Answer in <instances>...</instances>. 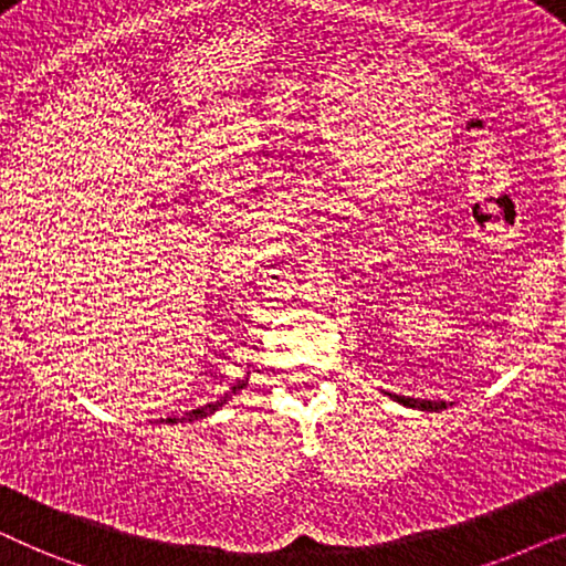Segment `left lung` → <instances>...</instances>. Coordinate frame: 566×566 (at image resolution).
Wrapping results in <instances>:
<instances>
[{
    "label": "left lung",
    "instance_id": "8db88e82",
    "mask_svg": "<svg viewBox=\"0 0 566 566\" xmlns=\"http://www.w3.org/2000/svg\"><path fill=\"white\" fill-rule=\"evenodd\" d=\"M401 401L405 407H417V409H443L446 401H424V399H409V397H394Z\"/></svg>",
    "mask_w": 566,
    "mask_h": 566
}]
</instances>
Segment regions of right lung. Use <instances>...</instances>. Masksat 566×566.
Masks as SVG:
<instances>
[{
	"label": "right lung",
	"instance_id": "obj_1",
	"mask_svg": "<svg viewBox=\"0 0 566 566\" xmlns=\"http://www.w3.org/2000/svg\"><path fill=\"white\" fill-rule=\"evenodd\" d=\"M242 386H247V381H239V384H234V386H231V391L227 394V397H221L219 401H211V405H206V407H198V409H192V412L185 415L182 420H203V417H208V415H211V412H216V409H219V407L223 405V401H227V399L231 397V394H237L239 389H242ZM167 422H177V417H169Z\"/></svg>",
	"mask_w": 566,
	"mask_h": 566
}]
</instances>
